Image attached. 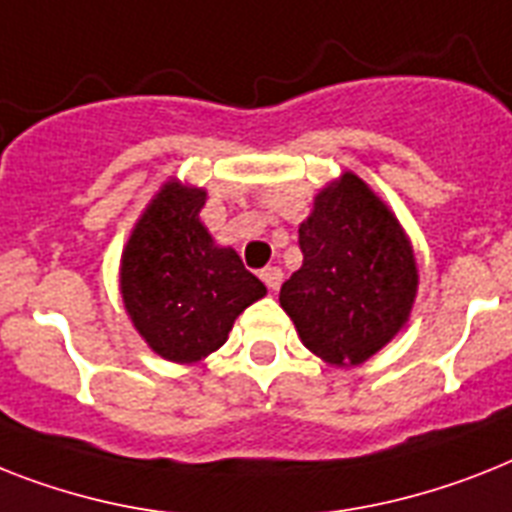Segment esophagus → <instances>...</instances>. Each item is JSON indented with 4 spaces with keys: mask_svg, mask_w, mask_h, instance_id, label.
Instances as JSON below:
<instances>
[{
    "mask_svg": "<svg viewBox=\"0 0 512 512\" xmlns=\"http://www.w3.org/2000/svg\"><path fill=\"white\" fill-rule=\"evenodd\" d=\"M260 278H263L265 284H268V289H273V292H276L278 286H281V281H284V270L276 268V265H268V268H263Z\"/></svg>",
    "mask_w": 512,
    "mask_h": 512,
    "instance_id": "obj_1",
    "label": "esophagus"
}]
</instances>
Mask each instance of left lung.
<instances>
[{
  "instance_id": "1",
  "label": "left lung",
  "mask_w": 512,
  "mask_h": 512,
  "mask_svg": "<svg viewBox=\"0 0 512 512\" xmlns=\"http://www.w3.org/2000/svg\"><path fill=\"white\" fill-rule=\"evenodd\" d=\"M302 268L281 286V307L307 350L360 365L407 323L418 268L400 220L355 173L315 197L299 226Z\"/></svg>"
}]
</instances>
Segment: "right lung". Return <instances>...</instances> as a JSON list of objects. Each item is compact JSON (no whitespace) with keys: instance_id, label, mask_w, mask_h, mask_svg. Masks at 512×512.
Here are the masks:
<instances>
[{"instance_id":"1","label":"right lung","mask_w":512,"mask_h":512,"mask_svg":"<svg viewBox=\"0 0 512 512\" xmlns=\"http://www.w3.org/2000/svg\"><path fill=\"white\" fill-rule=\"evenodd\" d=\"M207 191L170 178L120 257V294L144 342L170 363H197L228 339L265 284L202 226Z\"/></svg>"}]
</instances>
